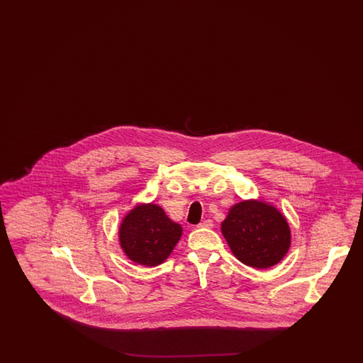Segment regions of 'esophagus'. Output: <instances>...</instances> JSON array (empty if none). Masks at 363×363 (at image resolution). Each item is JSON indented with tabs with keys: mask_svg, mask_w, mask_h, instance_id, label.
Here are the masks:
<instances>
[{
	"mask_svg": "<svg viewBox=\"0 0 363 363\" xmlns=\"http://www.w3.org/2000/svg\"><path fill=\"white\" fill-rule=\"evenodd\" d=\"M199 227H201V228H212L213 227V222L211 220V219H207V220H203Z\"/></svg>",
	"mask_w": 363,
	"mask_h": 363,
	"instance_id": "obj_1",
	"label": "esophagus"
}]
</instances>
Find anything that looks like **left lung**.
Returning <instances> with one entry per match:
<instances>
[{"label":"left lung","mask_w":363,"mask_h":363,"mask_svg":"<svg viewBox=\"0 0 363 363\" xmlns=\"http://www.w3.org/2000/svg\"><path fill=\"white\" fill-rule=\"evenodd\" d=\"M222 234L237 259L259 269L277 265L291 245L286 218L259 200H243L230 208Z\"/></svg>","instance_id":"8db88e82"}]
</instances>
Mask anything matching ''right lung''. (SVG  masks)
Returning <instances> with one entry per match:
<instances>
[{"label": "right lung", "mask_w": 363, "mask_h": 363, "mask_svg": "<svg viewBox=\"0 0 363 363\" xmlns=\"http://www.w3.org/2000/svg\"><path fill=\"white\" fill-rule=\"evenodd\" d=\"M118 235L128 259L144 267H156L173 252L182 227L154 203L138 204L122 219Z\"/></svg>", "instance_id": "add662e5"}]
</instances>
